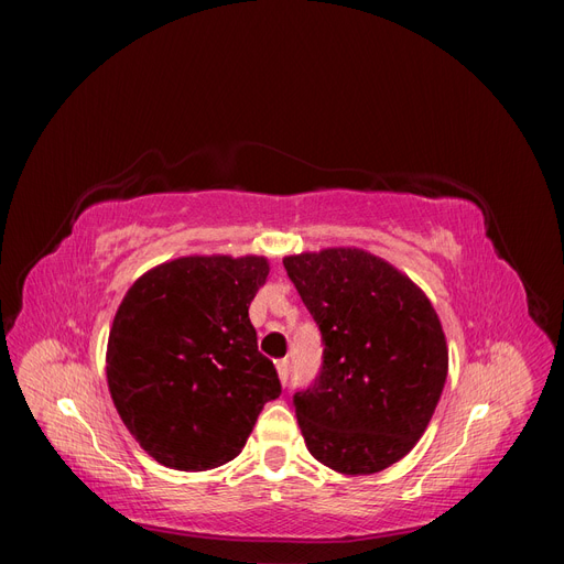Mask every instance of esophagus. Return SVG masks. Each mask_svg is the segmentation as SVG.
<instances>
[{
    "instance_id": "obj_1",
    "label": "esophagus",
    "mask_w": 564,
    "mask_h": 564,
    "mask_svg": "<svg viewBox=\"0 0 564 564\" xmlns=\"http://www.w3.org/2000/svg\"><path fill=\"white\" fill-rule=\"evenodd\" d=\"M275 369H278V377H280V381H282V383H286V379H289V360H278Z\"/></svg>"
}]
</instances>
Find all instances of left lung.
<instances>
[{
    "instance_id": "obj_1",
    "label": "left lung",
    "mask_w": 564,
    "mask_h": 564,
    "mask_svg": "<svg viewBox=\"0 0 564 564\" xmlns=\"http://www.w3.org/2000/svg\"><path fill=\"white\" fill-rule=\"evenodd\" d=\"M282 263L324 340L317 381L294 398L305 447L344 475L398 464L429 429L449 371L431 299L357 247L301 251Z\"/></svg>"
}]
</instances>
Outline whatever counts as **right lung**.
<instances>
[{"instance_id":"add662e5","label":"right lung","mask_w":564,"mask_h":564,"mask_svg":"<svg viewBox=\"0 0 564 564\" xmlns=\"http://www.w3.org/2000/svg\"><path fill=\"white\" fill-rule=\"evenodd\" d=\"M265 256L191 253L135 280L115 313L106 377L133 440L176 470H209L242 452L280 379L256 346L249 305Z\"/></svg>"}]
</instances>
